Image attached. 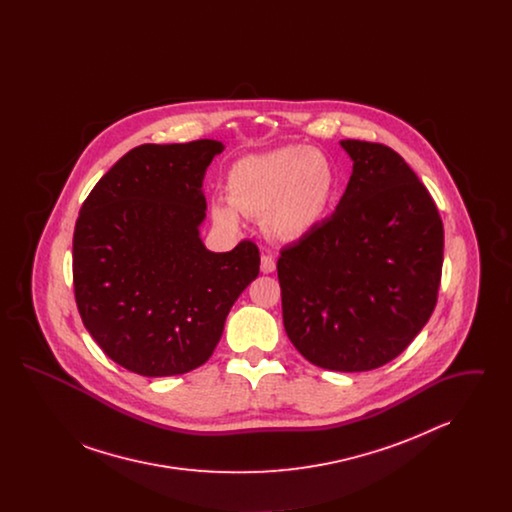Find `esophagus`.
<instances>
[{"mask_svg":"<svg viewBox=\"0 0 512 512\" xmlns=\"http://www.w3.org/2000/svg\"><path fill=\"white\" fill-rule=\"evenodd\" d=\"M261 270H263L265 274H270V272L276 270V261H274L272 255H263V257H261Z\"/></svg>","mask_w":512,"mask_h":512,"instance_id":"obj_1","label":"esophagus"}]
</instances>
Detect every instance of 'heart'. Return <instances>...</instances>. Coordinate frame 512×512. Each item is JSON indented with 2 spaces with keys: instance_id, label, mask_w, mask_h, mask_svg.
I'll list each match as a JSON object with an SVG mask.
<instances>
[{
  "instance_id": "obj_1",
  "label": "heart",
  "mask_w": 512,
  "mask_h": 512,
  "mask_svg": "<svg viewBox=\"0 0 512 512\" xmlns=\"http://www.w3.org/2000/svg\"><path fill=\"white\" fill-rule=\"evenodd\" d=\"M334 192V169L315 149L288 146L249 155L226 176L228 201L211 207L215 222L236 230L240 215L263 217L268 236L284 242L309 234L324 217Z\"/></svg>"
}]
</instances>
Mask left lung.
<instances>
[{
  "label": "left lung",
  "instance_id": "obj_1",
  "mask_svg": "<svg viewBox=\"0 0 512 512\" xmlns=\"http://www.w3.org/2000/svg\"><path fill=\"white\" fill-rule=\"evenodd\" d=\"M353 159L328 217L280 251L282 317L313 365L363 372L393 361L432 317L443 265L438 207L384 144L343 140Z\"/></svg>",
  "mask_w": 512,
  "mask_h": 512
}]
</instances>
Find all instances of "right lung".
Wrapping results in <instances>:
<instances>
[{"mask_svg": "<svg viewBox=\"0 0 512 512\" xmlns=\"http://www.w3.org/2000/svg\"><path fill=\"white\" fill-rule=\"evenodd\" d=\"M217 140L130 149L86 197L74 226V299L103 353L159 378L203 365L234 301L259 274L244 240L209 251L199 226Z\"/></svg>", "mask_w": 512, "mask_h": 512, "instance_id": "1", "label": "right lung"}]
</instances>
